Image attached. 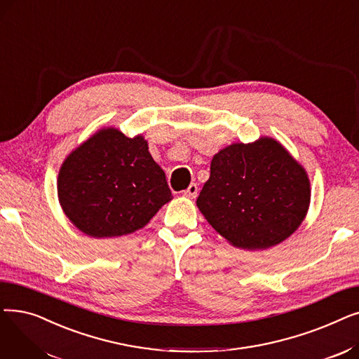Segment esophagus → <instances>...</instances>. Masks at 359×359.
Returning a JSON list of instances; mask_svg holds the SVG:
<instances>
[{
  "label": "esophagus",
  "instance_id": "esophagus-1",
  "mask_svg": "<svg viewBox=\"0 0 359 359\" xmlns=\"http://www.w3.org/2000/svg\"><path fill=\"white\" fill-rule=\"evenodd\" d=\"M196 195H198V186H196V183H191L189 187H187L186 191H183V196H186V198L194 199V198H196Z\"/></svg>",
  "mask_w": 359,
  "mask_h": 359
}]
</instances>
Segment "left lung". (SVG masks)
<instances>
[{
    "instance_id": "8db88e82",
    "label": "left lung",
    "mask_w": 359,
    "mask_h": 359,
    "mask_svg": "<svg viewBox=\"0 0 359 359\" xmlns=\"http://www.w3.org/2000/svg\"><path fill=\"white\" fill-rule=\"evenodd\" d=\"M310 199L306 168L279 141L260 137L218 151L196 205L212 229L234 248L263 250L299 227Z\"/></svg>"
}]
</instances>
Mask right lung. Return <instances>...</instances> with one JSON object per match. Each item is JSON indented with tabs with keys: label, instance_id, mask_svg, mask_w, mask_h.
Here are the masks:
<instances>
[{
	"label": "right lung",
	"instance_id": "1",
	"mask_svg": "<svg viewBox=\"0 0 359 359\" xmlns=\"http://www.w3.org/2000/svg\"><path fill=\"white\" fill-rule=\"evenodd\" d=\"M58 199L86 236L110 238L135 233L173 199L163 168L142 135L102 128L64 160Z\"/></svg>",
	"mask_w": 359,
	"mask_h": 359
}]
</instances>
